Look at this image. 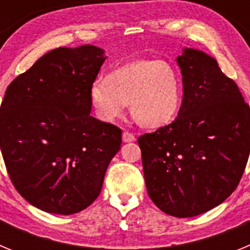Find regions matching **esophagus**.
<instances>
[{
    "mask_svg": "<svg viewBox=\"0 0 250 250\" xmlns=\"http://www.w3.org/2000/svg\"><path fill=\"white\" fill-rule=\"evenodd\" d=\"M123 141L124 143H131V141H135V136L132 135L131 132L124 131L123 132Z\"/></svg>",
    "mask_w": 250,
    "mask_h": 250,
    "instance_id": "1",
    "label": "esophagus"
}]
</instances>
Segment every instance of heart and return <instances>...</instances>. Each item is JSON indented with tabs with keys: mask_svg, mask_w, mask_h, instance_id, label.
<instances>
[{
	"mask_svg": "<svg viewBox=\"0 0 250 250\" xmlns=\"http://www.w3.org/2000/svg\"><path fill=\"white\" fill-rule=\"evenodd\" d=\"M90 104L103 121H114L130 104L132 116L147 127L165 125L182 103V79L171 63L138 60L99 76L90 86Z\"/></svg>",
	"mask_w": 250,
	"mask_h": 250,
	"instance_id": "1",
	"label": "heart"
}]
</instances>
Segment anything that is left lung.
Segmentation results:
<instances>
[{
	"label": "left lung",
	"mask_w": 250,
	"mask_h": 250,
	"mask_svg": "<svg viewBox=\"0 0 250 250\" xmlns=\"http://www.w3.org/2000/svg\"><path fill=\"white\" fill-rule=\"evenodd\" d=\"M176 62L178 118L138 143L150 199L169 215L190 218L222 204L239 184L250 152V109L215 59L185 47Z\"/></svg>",
	"instance_id": "8db88e82"
}]
</instances>
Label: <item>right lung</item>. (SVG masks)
I'll return each mask as SVG.
<instances>
[{"mask_svg": "<svg viewBox=\"0 0 250 250\" xmlns=\"http://www.w3.org/2000/svg\"><path fill=\"white\" fill-rule=\"evenodd\" d=\"M106 60L92 45L59 47L8 85L0 147L11 182L46 213H79L94 203L121 130L92 118L90 86Z\"/></svg>", "mask_w": 250, "mask_h": 250, "instance_id": "obj_1", "label": "right lung"}]
</instances>
